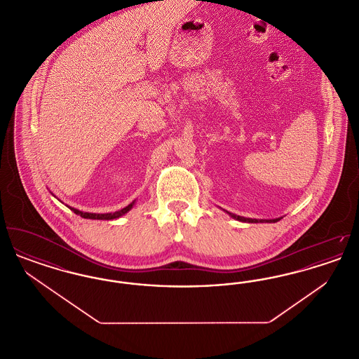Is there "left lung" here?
Wrapping results in <instances>:
<instances>
[{
	"label": "left lung",
	"mask_w": 359,
	"mask_h": 359,
	"mask_svg": "<svg viewBox=\"0 0 359 359\" xmlns=\"http://www.w3.org/2000/svg\"><path fill=\"white\" fill-rule=\"evenodd\" d=\"M231 218H234V219H237L239 222H246V223H276L278 222L281 218H276V219H253V218H245V217H239V215H236V214H233V212H229V211H226Z\"/></svg>",
	"instance_id": "left-lung-1"
}]
</instances>
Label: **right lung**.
Masks as SVG:
<instances>
[{"mask_svg":"<svg viewBox=\"0 0 359 359\" xmlns=\"http://www.w3.org/2000/svg\"><path fill=\"white\" fill-rule=\"evenodd\" d=\"M136 203V201L135 202H132L130 205H126V207H123V208H121L118 211H116V212H106V214H95V212H83V211H81V210H78V208H74V207H69L67 205L69 208H71L76 215H81L82 218H85V219H101V221H111V219H117V218H120L122 215H125L126 212H129L132 208H133V205Z\"/></svg>","mask_w":359,"mask_h":359,"instance_id":"1","label":"right lung"}]
</instances>
